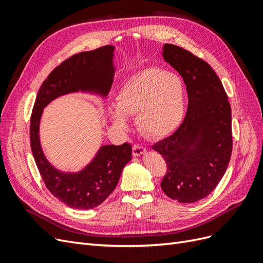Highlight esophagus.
Wrapping results in <instances>:
<instances>
[{
	"label": "esophagus",
	"mask_w": 263,
	"mask_h": 263,
	"mask_svg": "<svg viewBox=\"0 0 263 263\" xmlns=\"http://www.w3.org/2000/svg\"><path fill=\"white\" fill-rule=\"evenodd\" d=\"M146 154V148L142 147L140 145H134L133 147V155L135 157H139V156H142Z\"/></svg>",
	"instance_id": "esophagus-1"
}]
</instances>
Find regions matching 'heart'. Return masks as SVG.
Masks as SVG:
<instances>
[{
    "instance_id": "heart-1",
    "label": "heart",
    "mask_w": 263,
    "mask_h": 263,
    "mask_svg": "<svg viewBox=\"0 0 263 263\" xmlns=\"http://www.w3.org/2000/svg\"><path fill=\"white\" fill-rule=\"evenodd\" d=\"M184 112V84L171 71L148 68L127 80L116 95V107H110L114 125L125 128V115H136L139 128L148 136L169 135L180 124Z\"/></svg>"
}]
</instances>
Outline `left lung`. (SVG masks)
<instances>
[{"instance_id":"8db88e82","label":"left lung","mask_w":263,"mask_h":263,"mask_svg":"<svg viewBox=\"0 0 263 263\" xmlns=\"http://www.w3.org/2000/svg\"><path fill=\"white\" fill-rule=\"evenodd\" d=\"M163 59L186 85L187 112L171 136L153 149L166 163L163 192L180 203H194L217 186L233 150L232 108L219 78L208 62L176 45H163Z\"/></svg>"}]
</instances>
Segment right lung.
<instances>
[{"label":"right lung","instance_id":"right-lung-1","mask_svg":"<svg viewBox=\"0 0 263 263\" xmlns=\"http://www.w3.org/2000/svg\"><path fill=\"white\" fill-rule=\"evenodd\" d=\"M114 46L73 54L54 68L39 89L30 117V148L46 187L71 209L97 208L116 187L124 166L132 160V146H102L79 172H62L47 160L39 138L44 108L62 95L89 92L106 97L113 83Z\"/></svg>","mask_w":263,"mask_h":263}]
</instances>
